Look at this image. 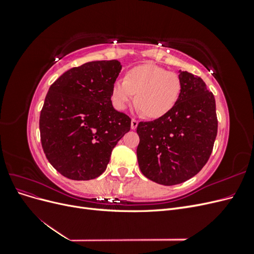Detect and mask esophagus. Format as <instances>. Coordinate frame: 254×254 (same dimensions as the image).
Returning a JSON list of instances; mask_svg holds the SVG:
<instances>
[{
	"label": "esophagus",
	"instance_id": "34e87169",
	"mask_svg": "<svg viewBox=\"0 0 254 254\" xmlns=\"http://www.w3.org/2000/svg\"><path fill=\"white\" fill-rule=\"evenodd\" d=\"M137 124H139V122H137L136 120H134V119H132L131 120V129H135L136 127H137Z\"/></svg>",
	"mask_w": 254,
	"mask_h": 254
}]
</instances>
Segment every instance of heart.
Returning a JSON list of instances; mask_svg holds the SVG:
<instances>
[{
  "label": "heart",
  "mask_w": 254,
  "mask_h": 254,
  "mask_svg": "<svg viewBox=\"0 0 254 254\" xmlns=\"http://www.w3.org/2000/svg\"><path fill=\"white\" fill-rule=\"evenodd\" d=\"M180 93L178 74L156 64H142L129 70L124 80L113 83L111 99L119 110H125L135 97L146 117L158 119L174 108Z\"/></svg>",
  "instance_id": "b5f03b06"
}]
</instances>
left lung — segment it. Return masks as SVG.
<instances>
[{"mask_svg": "<svg viewBox=\"0 0 254 254\" xmlns=\"http://www.w3.org/2000/svg\"><path fill=\"white\" fill-rule=\"evenodd\" d=\"M179 77L181 93L174 108L136 127L140 170L146 178L163 186L182 183L200 172L217 135L213 93L198 76L180 71Z\"/></svg>", "mask_w": 254, "mask_h": 254, "instance_id": "obj_1", "label": "left lung"}]
</instances>
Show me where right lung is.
<instances>
[{"instance_id":"obj_1","label":"right lung","mask_w":254,"mask_h":254,"mask_svg":"<svg viewBox=\"0 0 254 254\" xmlns=\"http://www.w3.org/2000/svg\"><path fill=\"white\" fill-rule=\"evenodd\" d=\"M118 60L91 61L64 72L49 89L39 120L45 157L72 180L101 176L131 119L113 108Z\"/></svg>"}]
</instances>
